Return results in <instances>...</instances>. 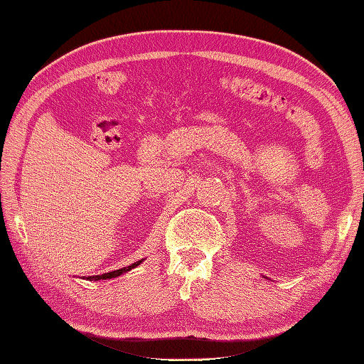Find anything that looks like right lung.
Segmentation results:
<instances>
[{
    "instance_id": "add662e5",
    "label": "right lung",
    "mask_w": 364,
    "mask_h": 364,
    "mask_svg": "<svg viewBox=\"0 0 364 364\" xmlns=\"http://www.w3.org/2000/svg\"><path fill=\"white\" fill-rule=\"evenodd\" d=\"M142 261H137V262H134V264H131V265H128V267H123V269H118V270H113V272H107V274H102V275H95V277H89V280H107V279H113V277H118V275H121L123 272H128V270H131V269H134L136 265H139Z\"/></svg>"
}]
</instances>
